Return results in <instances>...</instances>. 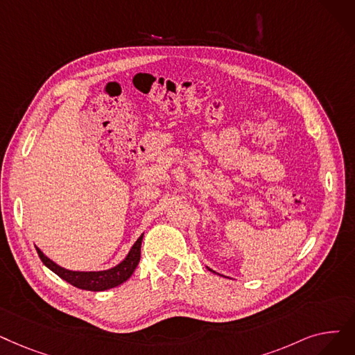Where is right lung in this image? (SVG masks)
I'll use <instances>...</instances> for the list:
<instances>
[{
    "mask_svg": "<svg viewBox=\"0 0 355 355\" xmlns=\"http://www.w3.org/2000/svg\"><path fill=\"white\" fill-rule=\"evenodd\" d=\"M144 235L139 236L133 246L128 257L121 261V263L110 270L105 271H71L65 270L55 264L52 259L46 257L39 248H36L42 263L52 270L55 274H58L60 279L68 282L69 284L89 291H103L107 288H113L121 283H125L129 277L133 274L135 268L139 264L141 259V245H142Z\"/></svg>",
    "mask_w": 355,
    "mask_h": 355,
    "instance_id": "1",
    "label": "right lung"
}]
</instances>
